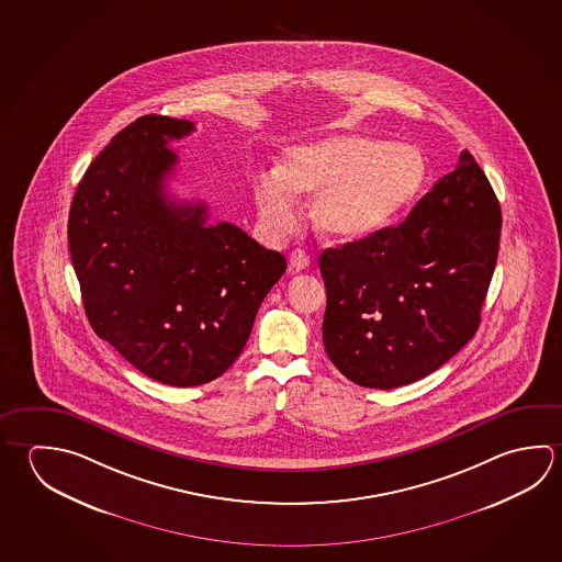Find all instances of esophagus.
<instances>
[{"label": "esophagus", "instance_id": "34e87169", "mask_svg": "<svg viewBox=\"0 0 562 562\" xmlns=\"http://www.w3.org/2000/svg\"><path fill=\"white\" fill-rule=\"evenodd\" d=\"M288 267L292 272H302L305 268L310 267V257L305 255L304 250H292L290 258H288Z\"/></svg>", "mask_w": 562, "mask_h": 562}]
</instances>
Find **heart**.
I'll return each instance as SVG.
<instances>
[{"label":"heart","mask_w":562,"mask_h":562,"mask_svg":"<svg viewBox=\"0 0 562 562\" xmlns=\"http://www.w3.org/2000/svg\"><path fill=\"white\" fill-rule=\"evenodd\" d=\"M428 176L423 151L364 134H334L285 149L278 171L252 181L258 217L270 235L297 227L295 195L317 193L312 221L329 240L369 237L411 207Z\"/></svg>","instance_id":"b5f03b06"}]
</instances>
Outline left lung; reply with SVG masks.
Listing matches in <instances>:
<instances>
[{"instance_id": "8db88e82", "label": "left lung", "mask_w": 562, "mask_h": 562, "mask_svg": "<svg viewBox=\"0 0 562 562\" xmlns=\"http://www.w3.org/2000/svg\"><path fill=\"white\" fill-rule=\"evenodd\" d=\"M502 207L463 149L458 168L396 227L319 257L324 345L355 384L396 389L472 339L499 252Z\"/></svg>"}]
</instances>
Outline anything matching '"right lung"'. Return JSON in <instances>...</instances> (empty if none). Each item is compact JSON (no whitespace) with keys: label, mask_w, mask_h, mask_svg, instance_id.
<instances>
[{"label":"right lung","mask_w":562,"mask_h":562,"mask_svg":"<svg viewBox=\"0 0 562 562\" xmlns=\"http://www.w3.org/2000/svg\"><path fill=\"white\" fill-rule=\"evenodd\" d=\"M195 130L148 114L110 139L70 203L69 248L92 329L149 379L198 386L237 361L285 258L173 201L168 148Z\"/></svg>","instance_id":"obj_1"}]
</instances>
